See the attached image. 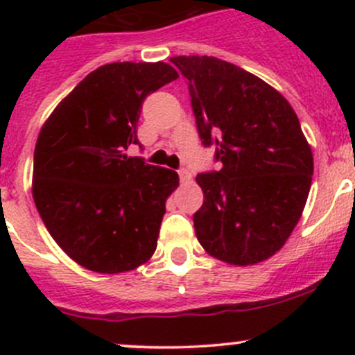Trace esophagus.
<instances>
[{
	"instance_id": "1",
	"label": "esophagus",
	"mask_w": 355,
	"mask_h": 355,
	"mask_svg": "<svg viewBox=\"0 0 355 355\" xmlns=\"http://www.w3.org/2000/svg\"><path fill=\"white\" fill-rule=\"evenodd\" d=\"M178 177H180L182 184H187V182H191L192 173L187 170V168H180V170H178Z\"/></svg>"
}]
</instances>
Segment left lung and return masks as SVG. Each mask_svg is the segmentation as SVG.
<instances>
[{
  "label": "left lung",
  "instance_id": "obj_1",
  "mask_svg": "<svg viewBox=\"0 0 355 355\" xmlns=\"http://www.w3.org/2000/svg\"><path fill=\"white\" fill-rule=\"evenodd\" d=\"M204 148L220 170L198 175L199 244L239 266L273 256L295 228L313 180V153L287 99L256 75L213 56H175Z\"/></svg>",
  "mask_w": 355,
  "mask_h": 355
}]
</instances>
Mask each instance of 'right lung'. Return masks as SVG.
<instances>
[{
	"mask_svg": "<svg viewBox=\"0 0 355 355\" xmlns=\"http://www.w3.org/2000/svg\"><path fill=\"white\" fill-rule=\"evenodd\" d=\"M178 77L168 63H110L91 71L56 106L34 151L32 196L56 244L80 266L123 273L155 254L168 168L128 157L142 103Z\"/></svg>",
	"mask_w": 355,
	"mask_h": 355,
	"instance_id": "1",
	"label": "right lung"
}]
</instances>
